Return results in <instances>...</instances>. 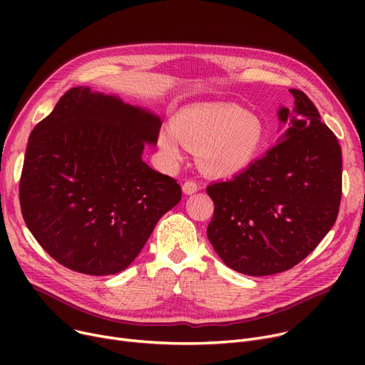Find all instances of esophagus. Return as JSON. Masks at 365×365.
Listing matches in <instances>:
<instances>
[{"instance_id":"esophagus-1","label":"esophagus","mask_w":365,"mask_h":365,"mask_svg":"<svg viewBox=\"0 0 365 365\" xmlns=\"http://www.w3.org/2000/svg\"><path fill=\"white\" fill-rule=\"evenodd\" d=\"M182 189H183V192H185L186 195H192V194H195L197 190L200 189V185H198L195 180H186V182L183 183Z\"/></svg>"}]
</instances>
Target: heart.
Here are the masks:
<instances>
[{
  "instance_id": "heart-1",
  "label": "heart",
  "mask_w": 365,
  "mask_h": 365,
  "mask_svg": "<svg viewBox=\"0 0 365 365\" xmlns=\"http://www.w3.org/2000/svg\"><path fill=\"white\" fill-rule=\"evenodd\" d=\"M173 161L183 158L185 145L198 150L201 168L212 176H231L256 161L266 142V127L256 113L232 103H202L179 110L173 128L158 138Z\"/></svg>"
}]
</instances>
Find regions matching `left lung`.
<instances>
[{"instance_id":"8db88e82","label":"left lung","mask_w":365,"mask_h":365,"mask_svg":"<svg viewBox=\"0 0 365 365\" xmlns=\"http://www.w3.org/2000/svg\"><path fill=\"white\" fill-rule=\"evenodd\" d=\"M279 142L234 179L207 186L215 213L207 237L226 266L250 277L292 269L334 225L341 200V149L303 91Z\"/></svg>"}]
</instances>
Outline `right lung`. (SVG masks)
Here are the masks:
<instances>
[{
    "label": "right lung",
    "instance_id": "1",
    "mask_svg": "<svg viewBox=\"0 0 365 365\" xmlns=\"http://www.w3.org/2000/svg\"><path fill=\"white\" fill-rule=\"evenodd\" d=\"M161 120L90 87L68 90L32 130L19 185L25 223L68 269L112 275L138 257L182 187L142 160Z\"/></svg>",
    "mask_w": 365,
    "mask_h": 365
}]
</instances>
